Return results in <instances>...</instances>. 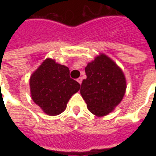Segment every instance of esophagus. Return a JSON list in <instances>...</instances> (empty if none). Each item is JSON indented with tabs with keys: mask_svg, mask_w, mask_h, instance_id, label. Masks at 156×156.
Instances as JSON below:
<instances>
[{
	"mask_svg": "<svg viewBox=\"0 0 156 156\" xmlns=\"http://www.w3.org/2000/svg\"><path fill=\"white\" fill-rule=\"evenodd\" d=\"M77 81L78 82V83H79V84H81L82 81H83V79H82V78H78V79H77Z\"/></svg>",
	"mask_w": 156,
	"mask_h": 156,
	"instance_id": "esophagus-1",
	"label": "esophagus"
}]
</instances>
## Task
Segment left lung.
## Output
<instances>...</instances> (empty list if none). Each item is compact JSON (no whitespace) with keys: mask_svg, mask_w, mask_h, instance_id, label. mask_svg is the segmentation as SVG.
<instances>
[{"mask_svg":"<svg viewBox=\"0 0 156 156\" xmlns=\"http://www.w3.org/2000/svg\"><path fill=\"white\" fill-rule=\"evenodd\" d=\"M80 94L93 115L103 117L114 111L120 104L126 91L124 72L114 60L105 53H99L88 62Z\"/></svg>","mask_w":156,"mask_h":156,"instance_id":"1","label":"left lung"}]
</instances>
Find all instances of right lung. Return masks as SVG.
<instances>
[{
	"instance_id": "add662e5",
	"label": "right lung",
	"mask_w": 156,
	"mask_h": 156,
	"mask_svg": "<svg viewBox=\"0 0 156 156\" xmlns=\"http://www.w3.org/2000/svg\"><path fill=\"white\" fill-rule=\"evenodd\" d=\"M69 68L48 58L30 77V93L36 105L50 116L60 115L67 108L80 84L69 76Z\"/></svg>"
}]
</instances>
